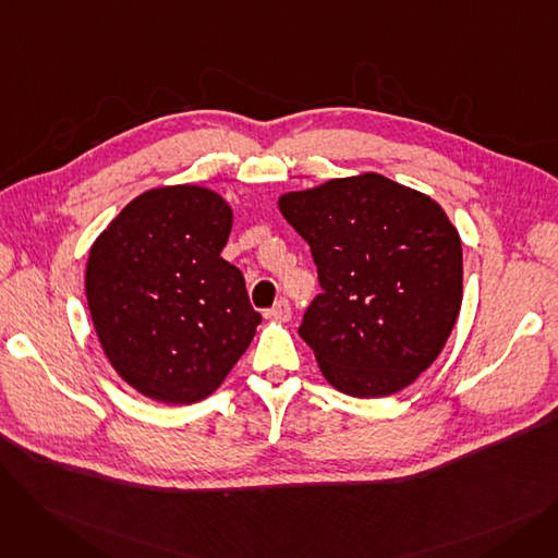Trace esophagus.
Instances as JSON below:
<instances>
[{
    "mask_svg": "<svg viewBox=\"0 0 558 558\" xmlns=\"http://www.w3.org/2000/svg\"><path fill=\"white\" fill-rule=\"evenodd\" d=\"M269 316L271 318H276V320H289L291 318V305H289V301L287 299H280L271 310H269Z\"/></svg>",
    "mask_w": 558,
    "mask_h": 558,
    "instance_id": "obj_1",
    "label": "esophagus"
}]
</instances>
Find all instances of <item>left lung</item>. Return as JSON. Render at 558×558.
Here are the masks:
<instances>
[{"label": "left lung", "mask_w": 558, "mask_h": 558, "mask_svg": "<svg viewBox=\"0 0 558 558\" xmlns=\"http://www.w3.org/2000/svg\"><path fill=\"white\" fill-rule=\"evenodd\" d=\"M278 205L324 289L299 328L320 373L355 398L412 385L461 307V240L441 205L379 173L289 192Z\"/></svg>", "instance_id": "1"}]
</instances>
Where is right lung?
<instances>
[{
    "label": "right lung",
    "instance_id": "add662e5",
    "mask_svg": "<svg viewBox=\"0 0 558 558\" xmlns=\"http://www.w3.org/2000/svg\"><path fill=\"white\" fill-rule=\"evenodd\" d=\"M230 205L196 185L140 194L90 248L85 296L106 357L142 396L208 398L259 326L242 271L221 257Z\"/></svg>",
    "mask_w": 558,
    "mask_h": 558
}]
</instances>
